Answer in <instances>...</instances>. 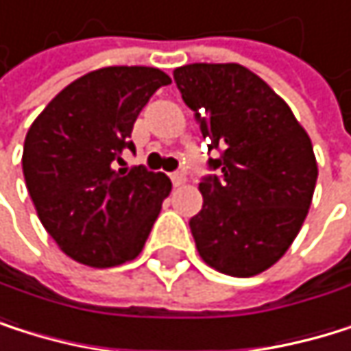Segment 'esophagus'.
<instances>
[{
    "instance_id": "obj_1",
    "label": "esophagus",
    "mask_w": 351,
    "mask_h": 351,
    "mask_svg": "<svg viewBox=\"0 0 351 351\" xmlns=\"http://www.w3.org/2000/svg\"><path fill=\"white\" fill-rule=\"evenodd\" d=\"M169 178H171V182H173V186H176V188H178V186H184V182H186V176H184L182 171L171 173Z\"/></svg>"
}]
</instances>
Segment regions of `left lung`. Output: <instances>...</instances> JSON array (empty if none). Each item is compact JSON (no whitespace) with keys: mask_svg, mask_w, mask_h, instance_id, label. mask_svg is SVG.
Wrapping results in <instances>:
<instances>
[{"mask_svg":"<svg viewBox=\"0 0 351 351\" xmlns=\"http://www.w3.org/2000/svg\"><path fill=\"white\" fill-rule=\"evenodd\" d=\"M209 150L199 184L203 209L190 219L199 255L230 276H255L285 255L308 215L318 178L306 130L272 87L241 64L173 71Z\"/></svg>","mask_w":351,"mask_h":351,"instance_id":"1","label":"left lung"}]
</instances>
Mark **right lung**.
Masks as SVG:
<instances>
[{"mask_svg":"<svg viewBox=\"0 0 351 351\" xmlns=\"http://www.w3.org/2000/svg\"><path fill=\"white\" fill-rule=\"evenodd\" d=\"M171 79L152 66L92 71L51 100L25 138L23 173L37 215L79 264L110 268L134 259L159 217L171 182L138 165L117 169L136 150L134 123Z\"/></svg>","mask_w":351,"mask_h":351,"instance_id":"right-lung-1","label":"right lung"}]
</instances>
